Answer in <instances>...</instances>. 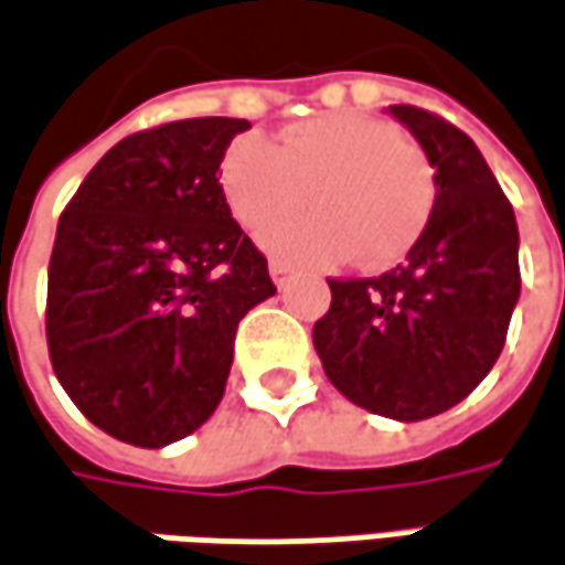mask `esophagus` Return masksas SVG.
Returning <instances> with one entry per match:
<instances>
[{
  "label": "esophagus",
  "instance_id": "esophagus-1",
  "mask_svg": "<svg viewBox=\"0 0 565 565\" xmlns=\"http://www.w3.org/2000/svg\"><path fill=\"white\" fill-rule=\"evenodd\" d=\"M290 271H294V268H290L287 262H281V258H271V262H268V275H271V281L278 284V287H284V281L290 278Z\"/></svg>",
  "mask_w": 565,
  "mask_h": 565
}]
</instances>
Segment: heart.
I'll list each match as a JSON object with an SVG mask.
<instances>
[{"label": "heart", "instance_id": "heart-1", "mask_svg": "<svg viewBox=\"0 0 565 565\" xmlns=\"http://www.w3.org/2000/svg\"><path fill=\"white\" fill-rule=\"evenodd\" d=\"M221 185L234 217L262 232L271 256L309 265H366L402 258L433 211V173L417 145L373 116L326 113L287 126L278 148L239 136L221 160ZM309 198L303 218L281 222Z\"/></svg>", "mask_w": 565, "mask_h": 565}]
</instances>
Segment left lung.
<instances>
[{"instance_id": "obj_1", "label": "left lung", "mask_w": 565, "mask_h": 565, "mask_svg": "<svg viewBox=\"0 0 565 565\" xmlns=\"http://www.w3.org/2000/svg\"><path fill=\"white\" fill-rule=\"evenodd\" d=\"M424 148L436 199L407 258L380 278L329 281L312 329L329 382L402 424L468 398L503 351L519 303V224L478 145L417 107H388Z\"/></svg>"}]
</instances>
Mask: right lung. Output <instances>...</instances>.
Masks as SVG:
<instances>
[{
	"label": "right lung",
	"instance_id": "add662e5",
	"mask_svg": "<svg viewBox=\"0 0 565 565\" xmlns=\"http://www.w3.org/2000/svg\"><path fill=\"white\" fill-rule=\"evenodd\" d=\"M246 119L202 116L113 145L62 211L46 290L56 380L94 427L163 449L224 398L239 319L275 297L217 170Z\"/></svg>",
	"mask_w": 565,
	"mask_h": 565
}]
</instances>
